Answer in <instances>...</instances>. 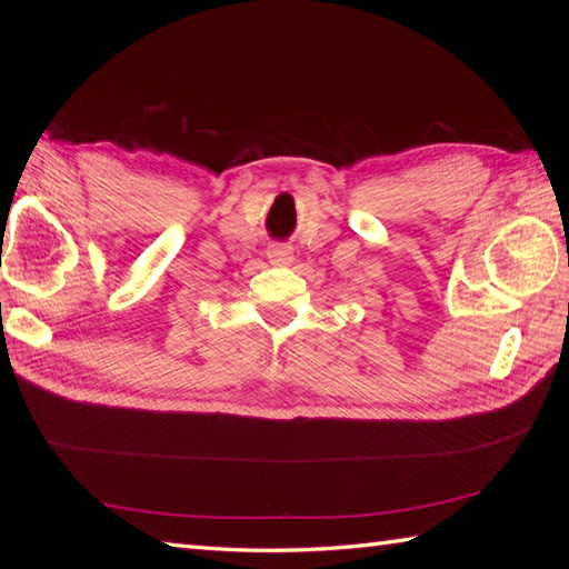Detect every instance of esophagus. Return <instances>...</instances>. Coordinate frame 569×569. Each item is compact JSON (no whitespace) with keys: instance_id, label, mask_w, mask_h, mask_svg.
<instances>
[{"instance_id":"esophagus-1","label":"esophagus","mask_w":569,"mask_h":569,"mask_svg":"<svg viewBox=\"0 0 569 569\" xmlns=\"http://www.w3.org/2000/svg\"><path fill=\"white\" fill-rule=\"evenodd\" d=\"M266 257H269V261H271V263L283 266V263H291L293 253H291V249H288L286 244H271V247H269V251H266Z\"/></svg>"}]
</instances>
